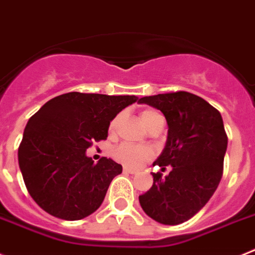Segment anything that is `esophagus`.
<instances>
[{"label": "esophagus", "mask_w": 255, "mask_h": 255, "mask_svg": "<svg viewBox=\"0 0 255 255\" xmlns=\"http://www.w3.org/2000/svg\"><path fill=\"white\" fill-rule=\"evenodd\" d=\"M123 170H125L126 173H130V174H136L137 172H138L137 169H133V168H128V167L123 168Z\"/></svg>", "instance_id": "34e87169"}]
</instances>
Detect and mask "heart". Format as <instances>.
<instances>
[{
  "instance_id": "obj_1",
  "label": "heart",
  "mask_w": 255,
  "mask_h": 255,
  "mask_svg": "<svg viewBox=\"0 0 255 255\" xmlns=\"http://www.w3.org/2000/svg\"><path fill=\"white\" fill-rule=\"evenodd\" d=\"M141 121L145 125V127L147 128L155 119L163 118L161 114L159 112L154 109H145L141 112L140 115ZM119 123V117H115L114 119L110 123V132H114L117 126ZM114 158L118 161L123 163L126 165H129V167H138L142 163H145L146 160L151 159L152 156V150L150 149L149 146H137V145H130V143H122L119 145L117 149L113 152Z\"/></svg>"
}]
</instances>
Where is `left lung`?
Returning a JSON list of instances; mask_svg holds the SVG:
<instances>
[{
  "instance_id": "8db88e82",
  "label": "left lung",
  "mask_w": 255,
  "mask_h": 255,
  "mask_svg": "<svg viewBox=\"0 0 255 255\" xmlns=\"http://www.w3.org/2000/svg\"><path fill=\"white\" fill-rule=\"evenodd\" d=\"M138 103L164 114L167 142L152 165L172 167L164 178L152 173V186L138 196L141 208L161 225H180L198 213L220 185L227 150L222 117L204 99L185 91L145 96Z\"/></svg>"
}]
</instances>
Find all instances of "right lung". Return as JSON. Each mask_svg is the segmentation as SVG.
Returning <instances> with one entry per match:
<instances>
[{
    "label": "right lung",
    "mask_w": 255,
    "mask_h": 255,
    "mask_svg": "<svg viewBox=\"0 0 255 255\" xmlns=\"http://www.w3.org/2000/svg\"><path fill=\"white\" fill-rule=\"evenodd\" d=\"M137 96L69 92L51 99L28 121L17 159L33 200L51 216L77 221L100 208L122 165L86 155L106 140L110 122Z\"/></svg>",
    "instance_id": "1"
}]
</instances>
